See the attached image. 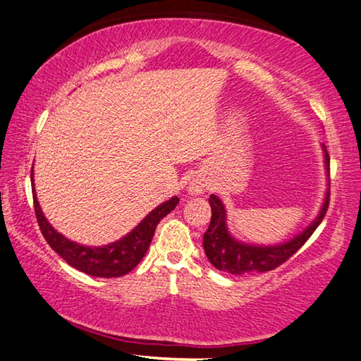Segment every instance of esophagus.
Segmentation results:
<instances>
[{
	"mask_svg": "<svg viewBox=\"0 0 361 361\" xmlns=\"http://www.w3.org/2000/svg\"><path fill=\"white\" fill-rule=\"evenodd\" d=\"M204 190H205V185L202 182H197V180H193L190 183V187H188V193L191 195V196H196V195H202L204 193Z\"/></svg>",
	"mask_w": 361,
	"mask_h": 361,
	"instance_id": "obj_1",
	"label": "esophagus"
}]
</instances>
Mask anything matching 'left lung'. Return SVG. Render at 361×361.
Here are the masks:
<instances>
[{
    "mask_svg": "<svg viewBox=\"0 0 361 361\" xmlns=\"http://www.w3.org/2000/svg\"><path fill=\"white\" fill-rule=\"evenodd\" d=\"M324 153L326 176H329V153L324 145H322ZM329 182V180H327ZM212 207V221L208 230L204 233V250L208 261L218 270L227 271L231 275L250 274V271H269L276 269L290 258L307 241L317 227L322 224L324 214L329 207V183L324 195V201L317 214V218L309 226L300 231L298 235L290 238L289 241L264 245V244H248L239 241L228 231L227 227V212L221 199L212 195L208 199Z\"/></svg>",
    "mask_w": 361,
    "mask_h": 361,
    "instance_id": "left-lung-1",
    "label": "left lung"
}]
</instances>
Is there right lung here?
Segmentation results:
<instances>
[{
	"instance_id": "obj_1",
	"label": "right lung",
	"mask_w": 361,
	"mask_h": 361,
	"mask_svg": "<svg viewBox=\"0 0 361 361\" xmlns=\"http://www.w3.org/2000/svg\"><path fill=\"white\" fill-rule=\"evenodd\" d=\"M32 180V195H34V207L39 230L44 239L52 247V250L57 252L69 266L83 271L86 275L97 276V278H118L137 266L145 256L151 239L156 231L157 224L160 219L173 212L176 205L179 204V197L173 196L164 204L157 205L153 212H149L137 226H135L130 233H126L118 241H114L106 245L91 247L71 241L66 236H63L55 230L46 216L42 212V207L38 204L34 187V166L30 173Z\"/></svg>"
}]
</instances>
